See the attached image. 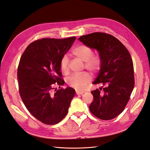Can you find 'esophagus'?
Segmentation results:
<instances>
[{
    "label": "esophagus",
    "mask_w": 150,
    "mask_h": 150,
    "mask_svg": "<svg viewBox=\"0 0 150 150\" xmlns=\"http://www.w3.org/2000/svg\"><path fill=\"white\" fill-rule=\"evenodd\" d=\"M83 93H84L83 91H76V94H78V95H79V94H82Z\"/></svg>",
    "instance_id": "esophagus-1"
}]
</instances>
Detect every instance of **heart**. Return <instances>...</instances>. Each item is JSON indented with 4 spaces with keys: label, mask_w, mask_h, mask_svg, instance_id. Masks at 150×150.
<instances>
[{
    "label": "heart",
    "mask_w": 150,
    "mask_h": 150,
    "mask_svg": "<svg viewBox=\"0 0 150 150\" xmlns=\"http://www.w3.org/2000/svg\"><path fill=\"white\" fill-rule=\"evenodd\" d=\"M72 54L84 62L85 68L92 73L97 72L101 67V61L99 57L94 56L93 50L90 47L81 45L76 47L72 51ZM60 69L63 74H68V59L67 56H64L60 62ZM91 76L87 72L74 74L68 77L67 82L68 86L76 90H83L87 84L90 82Z\"/></svg>",
    "instance_id": "1"
}]
</instances>
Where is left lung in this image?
Segmentation results:
<instances>
[{
  "label": "left lung",
  "mask_w": 150,
  "mask_h": 150,
  "mask_svg": "<svg viewBox=\"0 0 150 150\" xmlns=\"http://www.w3.org/2000/svg\"><path fill=\"white\" fill-rule=\"evenodd\" d=\"M79 40L96 49L101 59L100 70L93 84L102 86L91 92L94 99L89 110L98 118L112 120L124 110L134 89L131 56L120 40L108 33L94 32Z\"/></svg>",
  "instance_id": "obj_1"
}]
</instances>
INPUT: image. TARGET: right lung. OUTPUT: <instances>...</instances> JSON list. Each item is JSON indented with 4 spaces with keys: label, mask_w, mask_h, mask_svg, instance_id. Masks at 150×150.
<instances>
[{
    "label": "right lung",
    "mask_w": 150,
    "mask_h": 150,
    "mask_svg": "<svg viewBox=\"0 0 150 150\" xmlns=\"http://www.w3.org/2000/svg\"><path fill=\"white\" fill-rule=\"evenodd\" d=\"M76 39L44 38L30 44L18 68L19 91L26 108L37 120L47 125L59 123L66 116L75 91L61 88L60 62ZM60 89L53 91L54 85Z\"/></svg>",
    "instance_id": "1"
}]
</instances>
